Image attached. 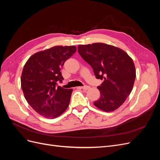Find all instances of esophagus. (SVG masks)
Instances as JSON below:
<instances>
[{"instance_id": "esophagus-1", "label": "esophagus", "mask_w": 160, "mask_h": 160, "mask_svg": "<svg viewBox=\"0 0 160 160\" xmlns=\"http://www.w3.org/2000/svg\"><path fill=\"white\" fill-rule=\"evenodd\" d=\"M81 88L83 89V90H88V89H89L90 88V87L88 86V85H84V86H83V87H81Z\"/></svg>"}]
</instances>
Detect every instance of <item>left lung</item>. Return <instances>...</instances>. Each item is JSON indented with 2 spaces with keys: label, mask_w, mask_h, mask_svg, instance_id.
I'll return each mask as SVG.
<instances>
[{
  "label": "left lung",
  "mask_w": 160,
  "mask_h": 160,
  "mask_svg": "<svg viewBox=\"0 0 160 160\" xmlns=\"http://www.w3.org/2000/svg\"><path fill=\"white\" fill-rule=\"evenodd\" d=\"M78 52L93 68L96 78L103 80L98 87L100 98L95 106L105 112L119 108L132 92L136 77L132 58L119 48L101 42L80 45Z\"/></svg>",
  "instance_id": "8db88e82"
}]
</instances>
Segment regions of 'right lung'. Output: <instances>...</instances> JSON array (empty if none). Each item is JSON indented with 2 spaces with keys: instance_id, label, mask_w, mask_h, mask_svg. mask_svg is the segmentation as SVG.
Returning a JSON list of instances; mask_svg holds the SVG:
<instances>
[{
  "instance_id": "1",
  "label": "right lung",
  "mask_w": 160,
  "mask_h": 160,
  "mask_svg": "<svg viewBox=\"0 0 160 160\" xmlns=\"http://www.w3.org/2000/svg\"><path fill=\"white\" fill-rule=\"evenodd\" d=\"M75 46H55L36 52L28 59L21 75L24 96L37 113L54 119L67 109L72 89L57 85L63 80L61 68L76 52Z\"/></svg>"
}]
</instances>
